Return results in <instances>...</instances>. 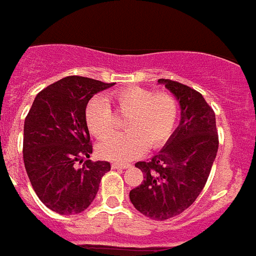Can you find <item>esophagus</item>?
<instances>
[{"instance_id": "esophagus-1", "label": "esophagus", "mask_w": 256, "mask_h": 256, "mask_svg": "<svg viewBox=\"0 0 256 256\" xmlns=\"http://www.w3.org/2000/svg\"><path fill=\"white\" fill-rule=\"evenodd\" d=\"M130 164H126V162H114L112 168H130Z\"/></svg>"}]
</instances>
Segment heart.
Masks as SVG:
<instances>
[{"label":"heart","instance_id":"1","mask_svg":"<svg viewBox=\"0 0 256 256\" xmlns=\"http://www.w3.org/2000/svg\"><path fill=\"white\" fill-rule=\"evenodd\" d=\"M118 112L126 116V132L115 133L98 144L100 157L110 161H128L146 150L162 146L174 132L178 120V102L168 92H156L141 86H128L114 92L108 96ZM108 100L94 96L85 108V122L95 137L107 136L115 128L114 115Z\"/></svg>","mask_w":256,"mask_h":256}]
</instances>
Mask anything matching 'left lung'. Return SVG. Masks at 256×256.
Instances as JSON below:
<instances>
[{"label": "left lung", "mask_w": 256, "mask_h": 256, "mask_svg": "<svg viewBox=\"0 0 256 256\" xmlns=\"http://www.w3.org/2000/svg\"><path fill=\"white\" fill-rule=\"evenodd\" d=\"M180 106V123L161 152L137 162L144 182L130 192L144 216L164 221L180 214L200 195L218 149L216 116L202 95L171 80H158Z\"/></svg>", "instance_id": "left-lung-1"}]
</instances>
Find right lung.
<instances>
[{
	"label": "right lung",
	"instance_id": "1",
	"mask_svg": "<svg viewBox=\"0 0 256 256\" xmlns=\"http://www.w3.org/2000/svg\"><path fill=\"white\" fill-rule=\"evenodd\" d=\"M115 84L69 76L39 92L24 120L23 161L34 191L60 214L81 213L98 194L107 161L92 162L86 104ZM82 164L80 168L78 164Z\"/></svg>",
	"mask_w": 256,
	"mask_h": 256
}]
</instances>
